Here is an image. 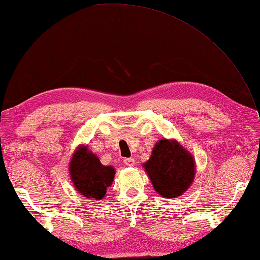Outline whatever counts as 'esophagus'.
Instances as JSON below:
<instances>
[{
  "label": "esophagus",
  "instance_id": "esophagus-1",
  "mask_svg": "<svg viewBox=\"0 0 260 260\" xmlns=\"http://www.w3.org/2000/svg\"><path fill=\"white\" fill-rule=\"evenodd\" d=\"M123 162H124V165L126 167H134L135 166V160H134V158H124V160H123Z\"/></svg>",
  "mask_w": 260,
  "mask_h": 260
}]
</instances>
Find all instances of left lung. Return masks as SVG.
Returning <instances> with one entry per match:
<instances>
[{
  "label": "left lung",
  "instance_id": "left-lung-1",
  "mask_svg": "<svg viewBox=\"0 0 260 260\" xmlns=\"http://www.w3.org/2000/svg\"><path fill=\"white\" fill-rule=\"evenodd\" d=\"M154 189L166 199L183 195L193 184L197 166L194 156L175 139L155 144L149 160L143 165Z\"/></svg>",
  "mask_w": 260,
  "mask_h": 260
}]
</instances>
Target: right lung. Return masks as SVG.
Listing matches in <instances>:
<instances>
[{"label": "right lung", "mask_w": 260, "mask_h": 260, "mask_svg": "<svg viewBox=\"0 0 260 260\" xmlns=\"http://www.w3.org/2000/svg\"><path fill=\"white\" fill-rule=\"evenodd\" d=\"M68 169L77 192L94 200H103L115 176V169L112 166L102 165L99 157L84 145L77 147L73 153Z\"/></svg>", "instance_id": "right-lung-1"}]
</instances>
